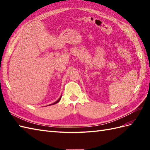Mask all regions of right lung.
I'll use <instances>...</instances> for the list:
<instances>
[{
	"label": "right lung",
	"instance_id": "right-lung-1",
	"mask_svg": "<svg viewBox=\"0 0 150 150\" xmlns=\"http://www.w3.org/2000/svg\"><path fill=\"white\" fill-rule=\"evenodd\" d=\"M60 98H61V97H60L59 98V99L58 100H57L56 102H55V103H53V104H50V105H53V104H57V103H59V102L60 101Z\"/></svg>",
	"mask_w": 150,
	"mask_h": 150
}]
</instances>
